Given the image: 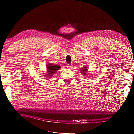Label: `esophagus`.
Returning <instances> with one entry per match:
<instances>
[{"label":"esophagus","mask_w":134,"mask_h":134,"mask_svg":"<svg viewBox=\"0 0 134 134\" xmlns=\"http://www.w3.org/2000/svg\"><path fill=\"white\" fill-rule=\"evenodd\" d=\"M67 68H69V69H71V68H72V65L71 64H68L67 65Z\"/></svg>","instance_id":"esophagus-1"}]
</instances>
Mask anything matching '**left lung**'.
Returning <instances> with one entry per match:
<instances>
[{"instance_id":"1","label":"left lung","mask_w":134,"mask_h":134,"mask_svg":"<svg viewBox=\"0 0 134 134\" xmlns=\"http://www.w3.org/2000/svg\"><path fill=\"white\" fill-rule=\"evenodd\" d=\"M87 67L85 66V67L84 68H82V70H81V72H83V74H86V72H87Z\"/></svg>"}]
</instances>
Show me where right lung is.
I'll return each mask as SVG.
<instances>
[{"label":"right lung","instance_id":"right-lung-1","mask_svg":"<svg viewBox=\"0 0 134 134\" xmlns=\"http://www.w3.org/2000/svg\"><path fill=\"white\" fill-rule=\"evenodd\" d=\"M47 68L48 74H47L46 76L51 77L52 76V74L56 73V72L57 71V70L60 68V66H59V65H53L51 64H48L47 65ZM47 75H48L47 76ZM49 77H48V78H49Z\"/></svg>","mask_w":134,"mask_h":134}]
</instances>
